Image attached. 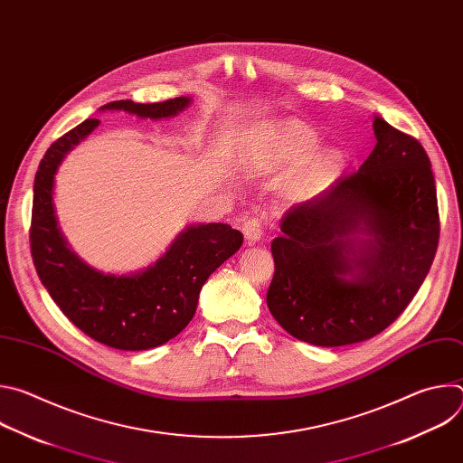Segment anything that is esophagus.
I'll use <instances>...</instances> for the list:
<instances>
[{"mask_svg":"<svg viewBox=\"0 0 463 463\" xmlns=\"http://www.w3.org/2000/svg\"><path fill=\"white\" fill-rule=\"evenodd\" d=\"M241 232L245 236V240L249 243H256L261 240L263 236V229H261V223L258 218H249L243 225H241Z\"/></svg>","mask_w":463,"mask_h":463,"instance_id":"1","label":"esophagus"}]
</instances>
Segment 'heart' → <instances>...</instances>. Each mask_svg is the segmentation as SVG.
Segmentation results:
<instances>
[{
    "label": "heart",
    "mask_w": 463,
    "mask_h": 463,
    "mask_svg": "<svg viewBox=\"0 0 463 463\" xmlns=\"http://www.w3.org/2000/svg\"><path fill=\"white\" fill-rule=\"evenodd\" d=\"M317 143L315 129L297 118H277L261 124L249 137L240 165L250 177H266L295 165L280 183L286 203H304L334 179L343 163L339 148Z\"/></svg>",
    "instance_id": "1"
}]
</instances>
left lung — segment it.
I'll return each instance as SVG.
<instances>
[{
    "label": "left lung",
    "mask_w": 463,
    "mask_h": 463,
    "mask_svg": "<svg viewBox=\"0 0 463 463\" xmlns=\"http://www.w3.org/2000/svg\"><path fill=\"white\" fill-rule=\"evenodd\" d=\"M361 168L293 207L273 240L268 307L298 341L334 348L381 334L411 304L438 249L423 146L375 115Z\"/></svg>",
    "instance_id": "obj_1"
}]
</instances>
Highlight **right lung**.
I'll list each match as a JSON object with an SVG mask.
<instances>
[{"mask_svg": "<svg viewBox=\"0 0 463 463\" xmlns=\"http://www.w3.org/2000/svg\"><path fill=\"white\" fill-rule=\"evenodd\" d=\"M190 97L137 104L115 100L100 108L139 118H168L190 106ZM88 118L51 145L34 177L31 252L51 298L79 329L115 350L139 352L168 343L192 320L207 279L243 243L227 223L188 225L156 263L129 275L99 271L71 250L54 214L58 166L99 126Z\"/></svg>", "mask_w": 463, "mask_h": 463, "instance_id": "1", "label": "right lung"}]
</instances>
